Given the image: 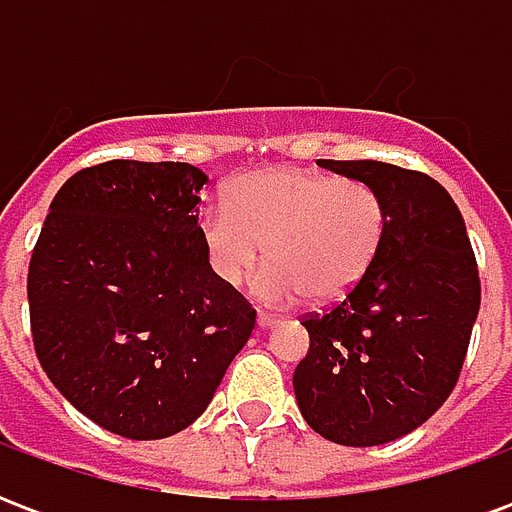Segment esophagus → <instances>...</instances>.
Returning <instances> with one entry per match:
<instances>
[{
  "mask_svg": "<svg viewBox=\"0 0 512 512\" xmlns=\"http://www.w3.org/2000/svg\"><path fill=\"white\" fill-rule=\"evenodd\" d=\"M277 323L279 318H274V315H266V312L257 315V326H260V329H271V326H277Z\"/></svg>",
  "mask_w": 512,
  "mask_h": 512,
  "instance_id": "obj_1",
  "label": "esophagus"
}]
</instances>
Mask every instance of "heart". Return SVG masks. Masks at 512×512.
<instances>
[{
  "mask_svg": "<svg viewBox=\"0 0 512 512\" xmlns=\"http://www.w3.org/2000/svg\"><path fill=\"white\" fill-rule=\"evenodd\" d=\"M389 211L373 186L323 172L274 167L227 186L224 208L200 216L213 274L238 288L263 260L255 293L268 304H329L365 279L386 241Z\"/></svg>",
  "mask_w": 512,
  "mask_h": 512,
  "instance_id": "b5f03b06",
  "label": "heart"
}]
</instances>
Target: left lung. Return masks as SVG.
<instances>
[{"label":"left lung","mask_w":512,"mask_h":512,"mask_svg":"<svg viewBox=\"0 0 512 512\" xmlns=\"http://www.w3.org/2000/svg\"><path fill=\"white\" fill-rule=\"evenodd\" d=\"M381 194L386 241L337 307L304 318L310 351L293 373L301 417L323 439L376 447L430 419L461 376L480 312L466 224L447 189L384 161H318Z\"/></svg>","instance_id":"obj_1"}]
</instances>
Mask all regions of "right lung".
<instances>
[{"mask_svg": "<svg viewBox=\"0 0 512 512\" xmlns=\"http://www.w3.org/2000/svg\"><path fill=\"white\" fill-rule=\"evenodd\" d=\"M202 169L106 161L51 200L29 260V321L62 397L126 439L189 428L255 329L200 241Z\"/></svg>", "mask_w": 512, "mask_h": 512, "instance_id": "right-lung-1", "label": "right lung"}]
</instances>
